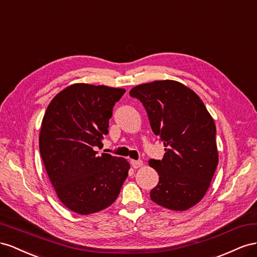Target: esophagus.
I'll return each instance as SVG.
<instances>
[{
  "instance_id": "34e87169",
  "label": "esophagus",
  "mask_w": 257,
  "mask_h": 257,
  "mask_svg": "<svg viewBox=\"0 0 257 257\" xmlns=\"http://www.w3.org/2000/svg\"><path fill=\"white\" fill-rule=\"evenodd\" d=\"M130 164L135 168V169H137V168H140L143 166V161L142 160H131Z\"/></svg>"
}]
</instances>
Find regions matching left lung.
Here are the masks:
<instances>
[{
    "mask_svg": "<svg viewBox=\"0 0 257 257\" xmlns=\"http://www.w3.org/2000/svg\"><path fill=\"white\" fill-rule=\"evenodd\" d=\"M142 102L153 133L164 142L161 160L149 164L159 174L151 199L174 211L194 207L206 195L218 164L216 128L202 100L175 80H155L130 90Z\"/></svg>",
    "mask_w": 257,
    "mask_h": 257,
    "instance_id": "left-lung-1",
    "label": "left lung"
}]
</instances>
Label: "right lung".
<instances>
[{"mask_svg":"<svg viewBox=\"0 0 257 257\" xmlns=\"http://www.w3.org/2000/svg\"><path fill=\"white\" fill-rule=\"evenodd\" d=\"M122 88L73 84L51 100L43 117L40 153L56 194L65 207L87 215L116 200L130 165L103 153L113 106Z\"/></svg>","mask_w":257,"mask_h":257,"instance_id":"right-lung-1","label":"right lung"}]
</instances>
